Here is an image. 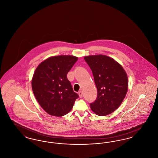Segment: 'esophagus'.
Here are the masks:
<instances>
[{
  "label": "esophagus",
  "mask_w": 158,
  "mask_h": 158,
  "mask_svg": "<svg viewBox=\"0 0 158 158\" xmlns=\"http://www.w3.org/2000/svg\"><path fill=\"white\" fill-rule=\"evenodd\" d=\"M78 94H79V97L80 98H82L83 97V94H82V91H79V92H78Z\"/></svg>",
  "instance_id": "1"
}]
</instances>
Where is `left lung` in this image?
<instances>
[{
  "label": "left lung",
  "instance_id": "1",
  "mask_svg": "<svg viewBox=\"0 0 158 158\" xmlns=\"http://www.w3.org/2000/svg\"><path fill=\"white\" fill-rule=\"evenodd\" d=\"M84 59L92 72L98 92L90 108L98 115L105 116L117 109L125 98L127 75L120 64L108 56H89Z\"/></svg>",
  "mask_w": 158,
  "mask_h": 158
}]
</instances>
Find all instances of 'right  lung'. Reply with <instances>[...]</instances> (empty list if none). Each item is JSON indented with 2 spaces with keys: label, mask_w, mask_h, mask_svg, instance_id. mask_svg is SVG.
I'll return each instance as SVG.
<instances>
[{
  "label": "right lung",
  "mask_w": 158,
  "mask_h": 158,
  "mask_svg": "<svg viewBox=\"0 0 158 158\" xmlns=\"http://www.w3.org/2000/svg\"><path fill=\"white\" fill-rule=\"evenodd\" d=\"M78 58L73 56L51 57L41 63L32 79V89L45 112L61 117L71 111L79 95L67 75Z\"/></svg>",
  "instance_id": "add662e5"
}]
</instances>
